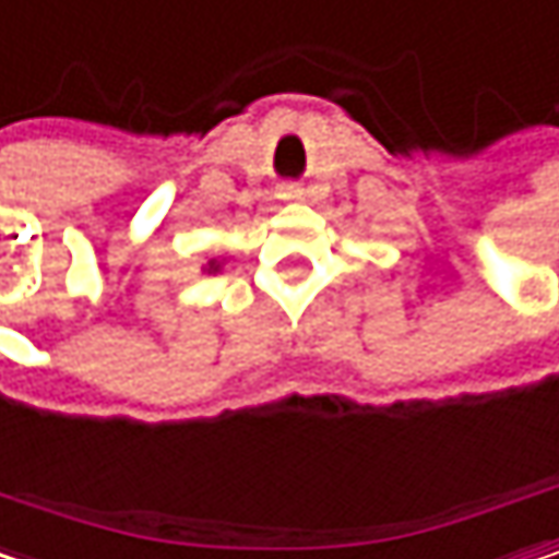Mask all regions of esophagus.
<instances>
[{"label":"esophagus","instance_id":"obj_1","mask_svg":"<svg viewBox=\"0 0 559 559\" xmlns=\"http://www.w3.org/2000/svg\"><path fill=\"white\" fill-rule=\"evenodd\" d=\"M276 195H280L283 202H302V199H306V189L296 186V182H283V186L276 189Z\"/></svg>","mask_w":559,"mask_h":559}]
</instances>
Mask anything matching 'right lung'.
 Listing matches in <instances>:
<instances>
[{"instance_id":"add662e5","label":"right lung","mask_w":559,"mask_h":559,"mask_svg":"<svg viewBox=\"0 0 559 559\" xmlns=\"http://www.w3.org/2000/svg\"><path fill=\"white\" fill-rule=\"evenodd\" d=\"M222 266H225V260H218V257H212V260H209V263L202 266V273H218Z\"/></svg>"}]
</instances>
